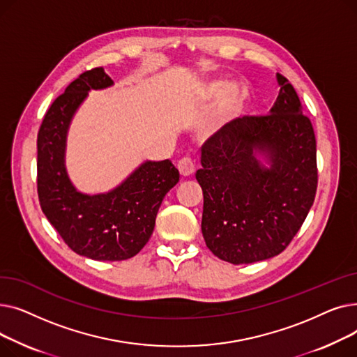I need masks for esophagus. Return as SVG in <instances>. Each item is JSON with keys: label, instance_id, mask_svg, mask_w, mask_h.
I'll list each match as a JSON object with an SVG mask.
<instances>
[{"label": "esophagus", "instance_id": "1", "mask_svg": "<svg viewBox=\"0 0 357 357\" xmlns=\"http://www.w3.org/2000/svg\"><path fill=\"white\" fill-rule=\"evenodd\" d=\"M178 169L182 176H191L195 172V163L191 158H182L178 162Z\"/></svg>", "mask_w": 357, "mask_h": 357}]
</instances>
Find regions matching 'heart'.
Segmentation results:
<instances>
[{
  "label": "heart",
  "instance_id": "b5f03b06",
  "mask_svg": "<svg viewBox=\"0 0 357 357\" xmlns=\"http://www.w3.org/2000/svg\"><path fill=\"white\" fill-rule=\"evenodd\" d=\"M222 93L221 96V112L224 116H231L234 112H237L241 107V93L237 88L230 86L226 91H224V84L217 81V82H211L207 86V93L210 97H218Z\"/></svg>",
  "mask_w": 357,
  "mask_h": 357
}]
</instances>
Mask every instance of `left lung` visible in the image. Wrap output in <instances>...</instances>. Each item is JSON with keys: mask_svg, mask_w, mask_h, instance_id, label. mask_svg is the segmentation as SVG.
Returning a JSON list of instances; mask_svg holds the SVG:
<instances>
[{"mask_svg": "<svg viewBox=\"0 0 357 357\" xmlns=\"http://www.w3.org/2000/svg\"><path fill=\"white\" fill-rule=\"evenodd\" d=\"M276 79L280 89L271 114L245 116L220 128L204 144L195 175L204 194L205 245L233 265L284 252L317 192L312 124L289 81L280 73Z\"/></svg>", "mask_w": 357, "mask_h": 357, "instance_id": "1", "label": "left lung"}]
</instances>
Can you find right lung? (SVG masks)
<instances>
[{
    "label": "right lung",
    "mask_w": 357,
    "mask_h": 357,
    "mask_svg": "<svg viewBox=\"0 0 357 357\" xmlns=\"http://www.w3.org/2000/svg\"><path fill=\"white\" fill-rule=\"evenodd\" d=\"M102 68L81 73L53 101L37 135V194L42 211L66 245L93 260H126L149 241L165 195L179 181L171 160L144 162L117 188L86 195L72 185L66 166V135L88 91L111 86Z\"/></svg>",
    "instance_id": "obj_1"
}]
</instances>
